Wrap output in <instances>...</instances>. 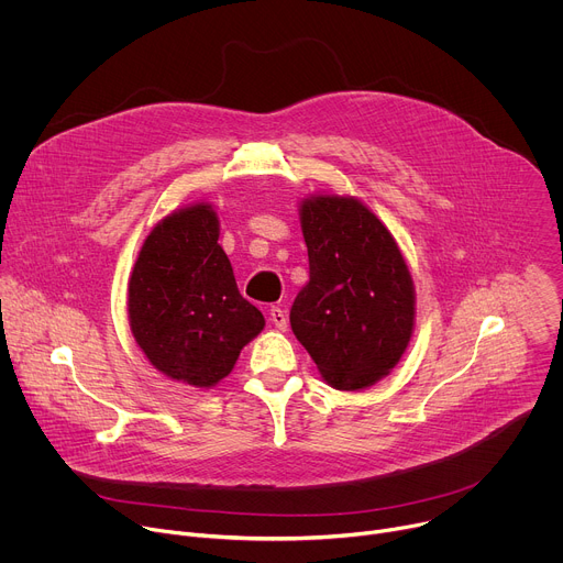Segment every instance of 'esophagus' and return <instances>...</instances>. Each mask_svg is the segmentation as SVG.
Wrapping results in <instances>:
<instances>
[{
	"label": "esophagus",
	"mask_w": 563,
	"mask_h": 563,
	"mask_svg": "<svg viewBox=\"0 0 563 563\" xmlns=\"http://www.w3.org/2000/svg\"><path fill=\"white\" fill-rule=\"evenodd\" d=\"M269 320H272V323H274L280 332H285L287 325H289L287 313H285V309H280V307H272V309H269Z\"/></svg>",
	"instance_id": "esophagus-1"
}]
</instances>
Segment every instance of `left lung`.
Returning a JSON list of instances; mask_svg holds the SVG:
<instances>
[{"mask_svg": "<svg viewBox=\"0 0 563 563\" xmlns=\"http://www.w3.org/2000/svg\"><path fill=\"white\" fill-rule=\"evenodd\" d=\"M309 280L289 323L323 378L363 389L406 352L415 285L391 233L358 200L318 196L300 207Z\"/></svg>", "mask_w": 563, "mask_h": 563, "instance_id": "1", "label": "left lung"}]
</instances>
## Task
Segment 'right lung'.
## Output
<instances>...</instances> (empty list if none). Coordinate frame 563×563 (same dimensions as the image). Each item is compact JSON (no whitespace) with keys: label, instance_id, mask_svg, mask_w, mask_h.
Instances as JSON below:
<instances>
[{"label":"right lung","instance_id":"obj_1","mask_svg":"<svg viewBox=\"0 0 563 563\" xmlns=\"http://www.w3.org/2000/svg\"><path fill=\"white\" fill-rule=\"evenodd\" d=\"M131 332L155 369L211 387L265 328L240 296L218 245V216L194 205L167 216L144 240L129 280Z\"/></svg>","mask_w":563,"mask_h":563}]
</instances>
